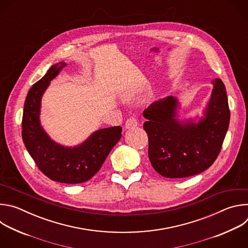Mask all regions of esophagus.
Returning <instances> with one entry per match:
<instances>
[{
    "label": "esophagus",
    "instance_id": "esophagus-1",
    "mask_svg": "<svg viewBox=\"0 0 248 248\" xmlns=\"http://www.w3.org/2000/svg\"><path fill=\"white\" fill-rule=\"evenodd\" d=\"M138 123H137V120L135 118H129L126 120L125 122V124H124V128L125 129H129L131 127H135L137 126Z\"/></svg>",
    "mask_w": 248,
    "mask_h": 248
}]
</instances>
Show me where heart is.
I'll list each match as a JSON object with an SVG mask.
<instances>
[{
    "mask_svg": "<svg viewBox=\"0 0 248 248\" xmlns=\"http://www.w3.org/2000/svg\"><path fill=\"white\" fill-rule=\"evenodd\" d=\"M135 93H136L135 90H132V89H131V90H126V91H124V93H122L121 98H122V100L124 101V102H128V101H130V100H132V99L134 98Z\"/></svg>",
    "mask_w": 248,
    "mask_h": 248,
    "instance_id": "obj_1",
    "label": "heart"
}]
</instances>
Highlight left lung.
<instances>
[{
	"instance_id": "1",
	"label": "left lung",
	"mask_w": 248,
	"mask_h": 248,
	"mask_svg": "<svg viewBox=\"0 0 248 248\" xmlns=\"http://www.w3.org/2000/svg\"><path fill=\"white\" fill-rule=\"evenodd\" d=\"M212 84L211 97L200 117L182 118L181 103L172 95L155 101L143 112L149 160L165 178L197 174L217 159L229 128L230 109L223 81L217 78Z\"/></svg>"
}]
</instances>
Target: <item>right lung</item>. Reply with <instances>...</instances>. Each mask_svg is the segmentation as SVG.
Returning a JSON list of instances; mask_svg holds the SVG:
<instances>
[{
	"mask_svg": "<svg viewBox=\"0 0 248 248\" xmlns=\"http://www.w3.org/2000/svg\"><path fill=\"white\" fill-rule=\"evenodd\" d=\"M66 65L64 62L52 65L28 91L23 107L21 134L29 155L50 180L62 184H81L100 170L121 139L123 128L112 126L98 129L75 146H64L51 138L40 122L42 97L51 80Z\"/></svg>",
	"mask_w": 248,
	"mask_h": 248,
	"instance_id": "1",
	"label": "right lung"
}]
</instances>
